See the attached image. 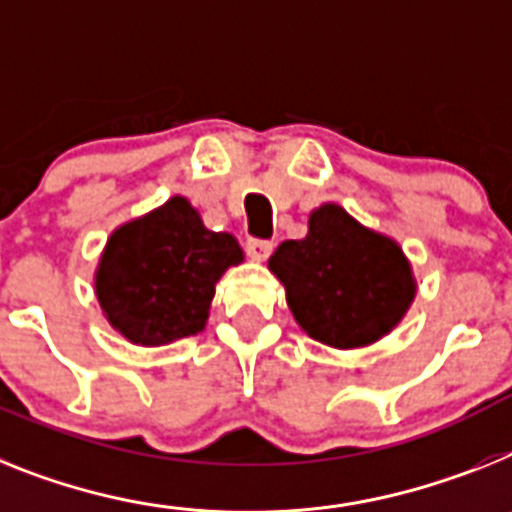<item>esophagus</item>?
<instances>
[{"instance_id": "esophagus-1", "label": "esophagus", "mask_w": 512, "mask_h": 512, "mask_svg": "<svg viewBox=\"0 0 512 512\" xmlns=\"http://www.w3.org/2000/svg\"><path fill=\"white\" fill-rule=\"evenodd\" d=\"M247 252L252 260H268L273 252V242L268 239H247Z\"/></svg>"}]
</instances>
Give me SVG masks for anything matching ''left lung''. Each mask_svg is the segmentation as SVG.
I'll list each match as a JSON object with an SVG mask.
<instances>
[{
    "label": "left lung",
    "mask_w": 512,
    "mask_h": 512,
    "mask_svg": "<svg viewBox=\"0 0 512 512\" xmlns=\"http://www.w3.org/2000/svg\"><path fill=\"white\" fill-rule=\"evenodd\" d=\"M268 268L283 283L299 328L333 349H362L388 336L416 296L398 242L336 203L312 210L307 236L278 244Z\"/></svg>",
    "instance_id": "left-lung-1"
}]
</instances>
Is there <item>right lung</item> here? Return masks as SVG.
<instances>
[{"instance_id":"add662e5","label":"right lung","mask_w":512,"mask_h":512,"mask_svg":"<svg viewBox=\"0 0 512 512\" xmlns=\"http://www.w3.org/2000/svg\"><path fill=\"white\" fill-rule=\"evenodd\" d=\"M244 260L226 231L205 229L182 195L119 226L96 270V296L114 330L137 346H166L208 322L218 278Z\"/></svg>"}]
</instances>
